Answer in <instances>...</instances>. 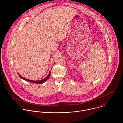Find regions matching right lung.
I'll use <instances>...</instances> for the list:
<instances>
[{"label": "right lung", "instance_id": "obj_1", "mask_svg": "<svg viewBox=\"0 0 123 123\" xmlns=\"http://www.w3.org/2000/svg\"><path fill=\"white\" fill-rule=\"evenodd\" d=\"M18 74V75L19 76V77H20L21 79H23V80H25V81H26L30 82H31V83H36V84H42V83L45 82L48 80V79L50 75V72H49V73L48 75L45 78H44V79H42V80H38V81H33V80H29V79H26V78H23V77H22V76H21L20 75H19V74Z\"/></svg>", "mask_w": 123, "mask_h": 123}]
</instances>
